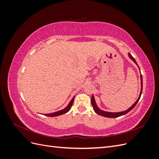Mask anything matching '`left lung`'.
I'll return each mask as SVG.
<instances>
[{
  "instance_id": "left-lung-1",
  "label": "left lung",
  "mask_w": 159,
  "mask_h": 159,
  "mask_svg": "<svg viewBox=\"0 0 159 159\" xmlns=\"http://www.w3.org/2000/svg\"><path fill=\"white\" fill-rule=\"evenodd\" d=\"M128 55H129V57H130V58H131V59L134 62V63L136 64V65L139 67V66L137 65V61H135V60H134V57L131 56V54H130V53H129ZM139 70H140V68H139ZM141 88L140 94H139V98L137 99V100L136 101V102L133 103V105H132V106L130 107L128 109H127V110H125V111H124L117 112V113L105 111H103V110H102V109H100L98 107V105H97V104H96V102H95L94 96H93V95L92 97H91V105H92L94 111H95L96 113H97V114H98V115H102V116H103V117H109V118H116V117H120V116H122V115H123L127 114V113H129V112L130 111L132 110L134 107H135V105H136L137 103H138L139 99H140V98H141V93H142V90H143V77H142V75H141Z\"/></svg>"
}]
</instances>
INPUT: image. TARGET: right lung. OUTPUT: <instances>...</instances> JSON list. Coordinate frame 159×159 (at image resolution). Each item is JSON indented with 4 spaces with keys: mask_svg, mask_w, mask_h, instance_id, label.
<instances>
[{
    "mask_svg": "<svg viewBox=\"0 0 159 159\" xmlns=\"http://www.w3.org/2000/svg\"><path fill=\"white\" fill-rule=\"evenodd\" d=\"M74 97L71 99V100L70 101V102L69 103V104L67 105V107H65L64 109H63L62 110H60V111H56V112H54V113H50V114H44V115H46V116H48V117H56V116H59V115H63V114H65L66 113H68L69 111L70 110L72 105H73V102H74Z\"/></svg>",
    "mask_w": 159,
    "mask_h": 159,
    "instance_id": "add662e5",
    "label": "right lung"
}]
</instances>
